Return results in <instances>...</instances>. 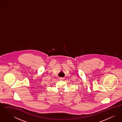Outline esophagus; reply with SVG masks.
Instances as JSON below:
<instances>
[{
	"instance_id": "esophagus-1",
	"label": "esophagus",
	"mask_w": 122,
	"mask_h": 122,
	"mask_svg": "<svg viewBox=\"0 0 122 122\" xmlns=\"http://www.w3.org/2000/svg\"><path fill=\"white\" fill-rule=\"evenodd\" d=\"M59 79H60V80H64V78H63V77H60V78H59Z\"/></svg>"
}]
</instances>
